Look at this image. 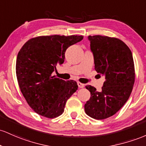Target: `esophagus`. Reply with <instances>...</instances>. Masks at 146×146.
<instances>
[{"label": "esophagus", "instance_id": "obj_1", "mask_svg": "<svg viewBox=\"0 0 146 146\" xmlns=\"http://www.w3.org/2000/svg\"><path fill=\"white\" fill-rule=\"evenodd\" d=\"M77 84H78V86L79 88H83L85 86V85L83 84V83H81V82H78Z\"/></svg>", "mask_w": 146, "mask_h": 146}]
</instances>
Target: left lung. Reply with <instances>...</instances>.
<instances>
[{
	"instance_id": "left-lung-1",
	"label": "left lung",
	"mask_w": 146,
	"mask_h": 146,
	"mask_svg": "<svg viewBox=\"0 0 146 146\" xmlns=\"http://www.w3.org/2000/svg\"><path fill=\"white\" fill-rule=\"evenodd\" d=\"M88 39L95 70L104 75L106 81L101 92L86 86L91 96L85 111L93 119L102 120L115 114L130 97L135 80V64L130 48L120 39L101 35L89 36Z\"/></svg>"
}]
</instances>
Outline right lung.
Returning a JSON list of instances; mask_svg holds the SVG:
<instances>
[{
    "instance_id": "right-lung-1",
    "label": "right lung",
    "mask_w": 146,
    "mask_h": 146,
    "mask_svg": "<svg viewBox=\"0 0 146 146\" xmlns=\"http://www.w3.org/2000/svg\"><path fill=\"white\" fill-rule=\"evenodd\" d=\"M83 36H40L27 40L18 54L16 73L21 92L35 112L49 119L64 112L68 99L78 89L73 80L65 81L52 75L62 64L65 53Z\"/></svg>"
}]
</instances>
